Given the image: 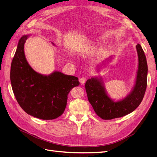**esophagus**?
Returning <instances> with one entry per match:
<instances>
[{
	"instance_id": "obj_1",
	"label": "esophagus",
	"mask_w": 157,
	"mask_h": 157,
	"mask_svg": "<svg viewBox=\"0 0 157 157\" xmlns=\"http://www.w3.org/2000/svg\"><path fill=\"white\" fill-rule=\"evenodd\" d=\"M79 81H80V82L81 83V84H84V83H85V82H86V78H84V77L80 78H79Z\"/></svg>"
}]
</instances>
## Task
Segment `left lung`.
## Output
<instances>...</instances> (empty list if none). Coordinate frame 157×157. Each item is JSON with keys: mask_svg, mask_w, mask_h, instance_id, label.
<instances>
[{"mask_svg": "<svg viewBox=\"0 0 157 157\" xmlns=\"http://www.w3.org/2000/svg\"><path fill=\"white\" fill-rule=\"evenodd\" d=\"M139 65L135 86L124 99L115 102L106 94L100 80L96 78L88 79L85 88L90 103L97 115L103 120L124 117L134 111L143 99L147 88V67L146 57L140 44L136 46Z\"/></svg>", "mask_w": 157, "mask_h": 157, "instance_id": "1", "label": "left lung"}]
</instances>
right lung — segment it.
<instances>
[{
  "mask_svg": "<svg viewBox=\"0 0 157 157\" xmlns=\"http://www.w3.org/2000/svg\"><path fill=\"white\" fill-rule=\"evenodd\" d=\"M28 36L19 40L10 69V80L19 105L29 115L42 120L61 116L67 105V95L79 85L74 76L54 72L48 76L37 73L27 63L24 44Z\"/></svg>",
  "mask_w": 157,
  "mask_h": 157,
  "instance_id": "right-lung-1",
  "label": "right lung"
}]
</instances>
